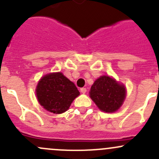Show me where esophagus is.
Returning <instances> with one entry per match:
<instances>
[{
  "mask_svg": "<svg viewBox=\"0 0 159 159\" xmlns=\"http://www.w3.org/2000/svg\"><path fill=\"white\" fill-rule=\"evenodd\" d=\"M80 91H81V92L82 93V94H85L86 91H87V89H86L85 88H81V89H80Z\"/></svg>",
  "mask_w": 159,
  "mask_h": 159,
  "instance_id": "1",
  "label": "esophagus"
}]
</instances>
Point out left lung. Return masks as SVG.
Returning <instances> with one entry per match:
<instances>
[{"label": "left lung", "mask_w": 159, "mask_h": 159, "mask_svg": "<svg viewBox=\"0 0 159 159\" xmlns=\"http://www.w3.org/2000/svg\"><path fill=\"white\" fill-rule=\"evenodd\" d=\"M89 94L99 109L111 113L122 105L126 97V89L124 84L110 76L103 75L94 81Z\"/></svg>", "instance_id": "1"}]
</instances>
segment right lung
Returning <instances> with one entry per match:
<instances>
[{
    "instance_id": "right-lung-1",
    "label": "right lung",
    "mask_w": 159,
    "mask_h": 159,
    "mask_svg": "<svg viewBox=\"0 0 159 159\" xmlns=\"http://www.w3.org/2000/svg\"><path fill=\"white\" fill-rule=\"evenodd\" d=\"M79 94L75 84L61 72L44 75L36 88V95L40 105L54 114L66 111Z\"/></svg>"
}]
</instances>
